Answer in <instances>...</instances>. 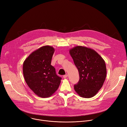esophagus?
Returning <instances> with one entry per match:
<instances>
[{"mask_svg":"<svg viewBox=\"0 0 127 127\" xmlns=\"http://www.w3.org/2000/svg\"><path fill=\"white\" fill-rule=\"evenodd\" d=\"M63 77H64V78H66V77H68V74H65V75H64V76H63Z\"/></svg>","mask_w":127,"mask_h":127,"instance_id":"34e87169","label":"esophagus"}]
</instances>
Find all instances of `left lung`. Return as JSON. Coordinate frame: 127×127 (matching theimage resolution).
Segmentation results:
<instances>
[{
  "mask_svg": "<svg viewBox=\"0 0 127 127\" xmlns=\"http://www.w3.org/2000/svg\"><path fill=\"white\" fill-rule=\"evenodd\" d=\"M69 52L80 77L78 83L74 85V90L82 97H92L97 93L106 79L105 61L95 50L86 47L76 46Z\"/></svg>",
  "mask_w": 127,
  "mask_h": 127,
  "instance_id": "1",
  "label": "left lung"
}]
</instances>
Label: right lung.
I'll list each match as a JSON object with an SVG mask.
<instances>
[{
	"label": "right lung",
	"mask_w": 127,
	"mask_h": 127,
	"mask_svg": "<svg viewBox=\"0 0 127 127\" xmlns=\"http://www.w3.org/2000/svg\"><path fill=\"white\" fill-rule=\"evenodd\" d=\"M53 47L44 46L34 51L24 61L23 74L27 84L42 98L50 97L57 90L62 78L57 76L51 60Z\"/></svg>",
	"instance_id": "add662e5"
}]
</instances>
